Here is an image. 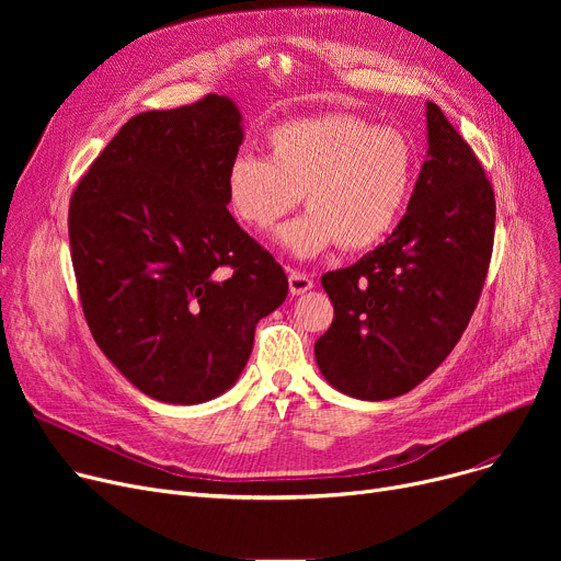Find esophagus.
Segmentation results:
<instances>
[{"instance_id":"34e87169","label":"esophagus","mask_w":561,"mask_h":561,"mask_svg":"<svg viewBox=\"0 0 561 561\" xmlns=\"http://www.w3.org/2000/svg\"><path fill=\"white\" fill-rule=\"evenodd\" d=\"M313 288V279L300 271H290L288 273V290L290 296H305L307 290Z\"/></svg>"}]
</instances>
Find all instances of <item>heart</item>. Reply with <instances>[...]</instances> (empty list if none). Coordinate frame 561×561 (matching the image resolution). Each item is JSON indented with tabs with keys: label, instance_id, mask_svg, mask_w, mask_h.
I'll use <instances>...</instances> for the list:
<instances>
[{
	"label": "heart",
	"instance_id": "obj_1",
	"mask_svg": "<svg viewBox=\"0 0 561 561\" xmlns=\"http://www.w3.org/2000/svg\"><path fill=\"white\" fill-rule=\"evenodd\" d=\"M268 157L239 154L227 168L233 216L256 231L275 227L300 193L309 209L277 231V243L313 259L334 243L366 250L400 220L416 180V147L398 127L325 113L298 117L265 136Z\"/></svg>",
	"mask_w": 561,
	"mask_h": 561
}]
</instances>
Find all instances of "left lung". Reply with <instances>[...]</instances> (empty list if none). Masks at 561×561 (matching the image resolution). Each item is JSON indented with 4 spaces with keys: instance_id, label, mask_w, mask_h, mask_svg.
I'll list each match as a JSON object with an SVG mask.
<instances>
[{
    "instance_id": "obj_1",
    "label": "left lung",
    "mask_w": 561,
    "mask_h": 561,
    "mask_svg": "<svg viewBox=\"0 0 561 561\" xmlns=\"http://www.w3.org/2000/svg\"><path fill=\"white\" fill-rule=\"evenodd\" d=\"M425 117L427 161L404 218L385 245L320 279L334 320L316 341V364L357 400L404 396L444 364L491 261L493 188L444 111L427 102Z\"/></svg>"
}]
</instances>
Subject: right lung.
Masks as SVG:
<instances>
[{
	"instance_id": "1",
	"label": "right lung",
	"mask_w": 561,
	"mask_h": 561,
	"mask_svg": "<svg viewBox=\"0 0 561 561\" xmlns=\"http://www.w3.org/2000/svg\"><path fill=\"white\" fill-rule=\"evenodd\" d=\"M243 115L227 95L140 113L79 182L68 214L88 328L159 402L199 404L241 377L254 328L288 293L282 265L227 211Z\"/></svg>"
}]
</instances>
